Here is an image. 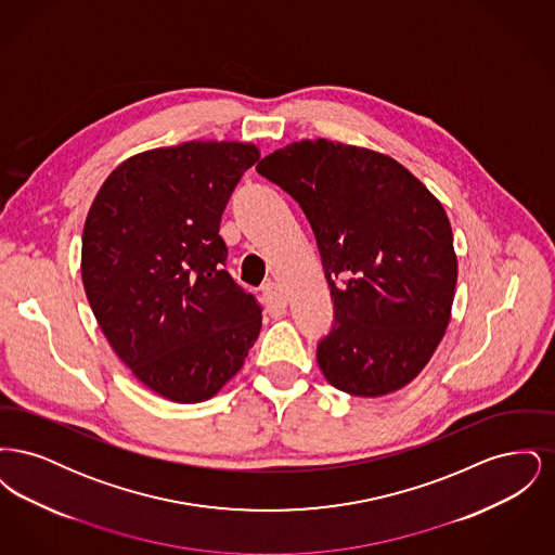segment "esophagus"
Masks as SVG:
<instances>
[{"mask_svg":"<svg viewBox=\"0 0 555 555\" xmlns=\"http://www.w3.org/2000/svg\"><path fill=\"white\" fill-rule=\"evenodd\" d=\"M262 293H264L266 301L272 310H283L287 306V297H285V291L281 289V285L266 283Z\"/></svg>","mask_w":555,"mask_h":555,"instance_id":"34e87169","label":"esophagus"}]
</instances>
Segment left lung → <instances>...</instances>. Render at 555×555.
I'll use <instances>...</instances> for the list:
<instances>
[{"mask_svg": "<svg viewBox=\"0 0 555 555\" xmlns=\"http://www.w3.org/2000/svg\"><path fill=\"white\" fill-rule=\"evenodd\" d=\"M306 214L335 320L318 366L339 391L378 397L408 385L448 328L457 260L448 214L389 156L297 141L258 166Z\"/></svg>", "mask_w": 555, "mask_h": 555, "instance_id": "left-lung-1", "label": "left lung"}]
</instances>
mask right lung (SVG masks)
<instances>
[{
  "label": "right lung",
  "instance_id": "add662e5",
  "mask_svg": "<svg viewBox=\"0 0 555 555\" xmlns=\"http://www.w3.org/2000/svg\"><path fill=\"white\" fill-rule=\"evenodd\" d=\"M249 143L191 141L122 162L82 229L80 274L107 344L177 403L206 401L237 374L262 326L260 301L227 268L220 218Z\"/></svg>",
  "mask_w": 555,
  "mask_h": 555
}]
</instances>
